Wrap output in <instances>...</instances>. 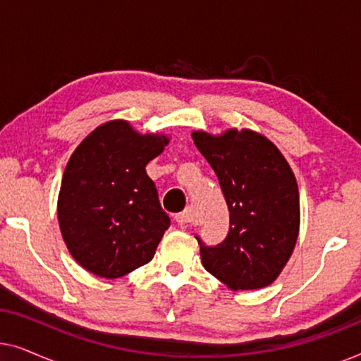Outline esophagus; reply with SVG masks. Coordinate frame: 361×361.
Returning a JSON list of instances; mask_svg holds the SVG:
<instances>
[{"label": "esophagus", "mask_w": 361, "mask_h": 361, "mask_svg": "<svg viewBox=\"0 0 361 361\" xmlns=\"http://www.w3.org/2000/svg\"><path fill=\"white\" fill-rule=\"evenodd\" d=\"M174 219L177 221V225L187 226L192 221V210L190 209H185L184 212H180V214H177Z\"/></svg>", "instance_id": "obj_1"}]
</instances>
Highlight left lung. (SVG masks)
<instances>
[{"label":"left lung","mask_w":361,"mask_h":361,"mask_svg":"<svg viewBox=\"0 0 361 361\" xmlns=\"http://www.w3.org/2000/svg\"><path fill=\"white\" fill-rule=\"evenodd\" d=\"M219 177L230 230L216 246L199 236L204 268L233 290L269 286L288 263L299 235V189L281 151L259 133H192Z\"/></svg>","instance_id":"obj_1"}]
</instances>
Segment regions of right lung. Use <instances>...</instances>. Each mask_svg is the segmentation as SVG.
I'll return each instance as SVG.
<instances>
[{
    "mask_svg": "<svg viewBox=\"0 0 361 361\" xmlns=\"http://www.w3.org/2000/svg\"><path fill=\"white\" fill-rule=\"evenodd\" d=\"M169 137L140 135L125 120L93 130L67 162L59 192L62 238L82 268L106 279L149 263L169 228L146 164Z\"/></svg>",
    "mask_w": 361,
    "mask_h": 361,
    "instance_id": "1",
    "label": "right lung"
}]
</instances>
